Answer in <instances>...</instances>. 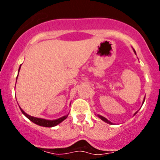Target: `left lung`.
Returning a JSON list of instances; mask_svg holds the SVG:
<instances>
[{
    "label": "left lung",
    "instance_id": "8db88e82",
    "mask_svg": "<svg viewBox=\"0 0 160 160\" xmlns=\"http://www.w3.org/2000/svg\"><path fill=\"white\" fill-rule=\"evenodd\" d=\"M135 52V51H134ZM135 54H136V53H135ZM145 98H146V97H145ZM144 101H145V98H144V100H143V102H142V104H143V103H144ZM138 112V111H136V112L135 113V114H134V115H135V114H136V113ZM98 118H100L101 119V120L102 121H104V122H107V123H108V124H110V125H112V123H111V122H110V121H108V120L107 118H104V117H103V116H101V115H100V114H98Z\"/></svg>",
    "mask_w": 160,
    "mask_h": 160
}]
</instances>
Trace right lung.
<instances>
[{
    "instance_id": "obj_1",
    "label": "right lung",
    "mask_w": 160,
    "mask_h": 160,
    "mask_svg": "<svg viewBox=\"0 0 160 160\" xmlns=\"http://www.w3.org/2000/svg\"><path fill=\"white\" fill-rule=\"evenodd\" d=\"M20 68H21V66H20V67H19L18 72H19V70H20ZM17 78H18V77H17ZM20 109H21V111H22V114H25V117L28 118L29 119L30 121H32L33 123L36 124V125H40V126H43V127H54V126H56V125H59V123H61L62 121L65 120V119L67 118V116H68V114H67V115L63 116V117H62V118H59L56 119V120H46V119L38 118L32 117V116L28 115V114H26V113H25V111L22 110L21 108H20Z\"/></svg>"
}]
</instances>
